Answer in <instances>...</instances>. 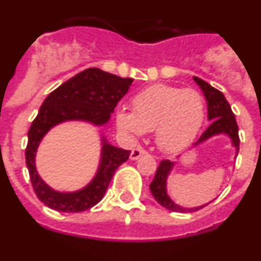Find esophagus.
<instances>
[{"label":"esophagus","instance_id":"34e87169","mask_svg":"<svg viewBox=\"0 0 261 261\" xmlns=\"http://www.w3.org/2000/svg\"><path fill=\"white\" fill-rule=\"evenodd\" d=\"M145 154H147V151L145 150V149H142V147H136V149H133L132 153H130V159H138L140 156L145 155Z\"/></svg>","mask_w":261,"mask_h":261}]
</instances>
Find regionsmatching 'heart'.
Returning a JSON list of instances; mask_svg holds the SVG:
<instances>
[{"mask_svg": "<svg viewBox=\"0 0 261 261\" xmlns=\"http://www.w3.org/2000/svg\"><path fill=\"white\" fill-rule=\"evenodd\" d=\"M204 116V98L197 90L156 84L136 94L133 111L119 108L116 124L130 136L154 130L156 145L162 150L175 151L195 138Z\"/></svg>", "mask_w": 261, "mask_h": 261, "instance_id": "b5f03b06", "label": "heart"}]
</instances>
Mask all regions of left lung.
<instances>
[{
    "mask_svg": "<svg viewBox=\"0 0 261 261\" xmlns=\"http://www.w3.org/2000/svg\"><path fill=\"white\" fill-rule=\"evenodd\" d=\"M195 82L201 87L202 93H204L205 98H206V102H208V119L212 120L211 125L205 129L204 133L200 136V138L195 142V145L201 144L202 141L208 140L209 137L214 135H218V133H226L229 135V137L231 138L232 145L237 147V150H239V135H238V124H237V120H235V115L231 111L229 102L226 100L225 95L221 93L220 90L214 89L213 86L202 81L199 77H193ZM174 162L168 161V159H163L159 163L158 168H156L155 176H154L153 181L150 183V191L151 195L154 196V199L162 205L163 208L168 209L171 212H193L199 211V209L204 208L205 205L202 206H197V208H181L179 205L175 204L167 195V191H166V180H167V176L171 171ZM208 205V204H206Z\"/></svg>",
    "mask_w": 261,
    "mask_h": 261,
    "instance_id": "left-lung-1",
    "label": "left lung"
}]
</instances>
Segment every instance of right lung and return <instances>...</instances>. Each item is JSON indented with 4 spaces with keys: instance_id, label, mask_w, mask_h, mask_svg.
<instances>
[{
    "instance_id": "1",
    "label": "right lung",
    "mask_w": 261,
    "mask_h": 261,
    "mask_svg": "<svg viewBox=\"0 0 261 261\" xmlns=\"http://www.w3.org/2000/svg\"><path fill=\"white\" fill-rule=\"evenodd\" d=\"M132 82V78H121L98 68H90L64 82L45 98L29 129L26 165L32 188L48 208L71 213L93 208L103 199L115 171L128 161L130 151L112 146L103 140L102 161L93 181L77 192L61 193L49 188L36 171L35 154L41 138L52 126L66 120H86L95 125L106 124Z\"/></svg>"
}]
</instances>
